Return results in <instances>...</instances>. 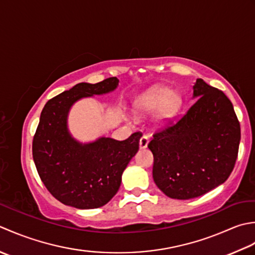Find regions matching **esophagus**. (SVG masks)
<instances>
[{"label":"esophagus","mask_w":255,"mask_h":255,"mask_svg":"<svg viewBox=\"0 0 255 255\" xmlns=\"http://www.w3.org/2000/svg\"><path fill=\"white\" fill-rule=\"evenodd\" d=\"M148 142H149V137L146 136V135H143L141 139H139V148H142V149L146 148L148 145Z\"/></svg>","instance_id":"34e87169"}]
</instances>
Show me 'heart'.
I'll list each match as a JSON object with an SVG mask.
<instances>
[{
  "label": "heart",
  "instance_id": "1",
  "mask_svg": "<svg viewBox=\"0 0 255 255\" xmlns=\"http://www.w3.org/2000/svg\"><path fill=\"white\" fill-rule=\"evenodd\" d=\"M183 106V98L168 87L156 86L148 89L138 98L136 109L148 113L155 110L154 120L157 124H166L173 119Z\"/></svg>",
  "mask_w": 255,
  "mask_h": 255
}]
</instances>
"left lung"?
<instances>
[{"label":"left lung","mask_w":255,"mask_h":255,"mask_svg":"<svg viewBox=\"0 0 255 255\" xmlns=\"http://www.w3.org/2000/svg\"><path fill=\"white\" fill-rule=\"evenodd\" d=\"M191 99L187 113L148 144L154 183L173 199L196 198L225 183L240 144V123L225 93L199 78Z\"/></svg>","instance_id":"obj_1"}]
</instances>
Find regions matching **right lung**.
<instances>
[{
	"label": "right lung",
	"mask_w": 255,
	"mask_h": 255,
	"mask_svg": "<svg viewBox=\"0 0 255 255\" xmlns=\"http://www.w3.org/2000/svg\"><path fill=\"white\" fill-rule=\"evenodd\" d=\"M119 87L117 77L98 84L80 82L46 103L33 141V158L46 188L66 206L95 209L118 193L122 174L138 150L141 133L124 141L106 136L81 142L71 134L68 117L81 99L103 96Z\"/></svg>",
	"instance_id": "obj_1"
}]
</instances>
